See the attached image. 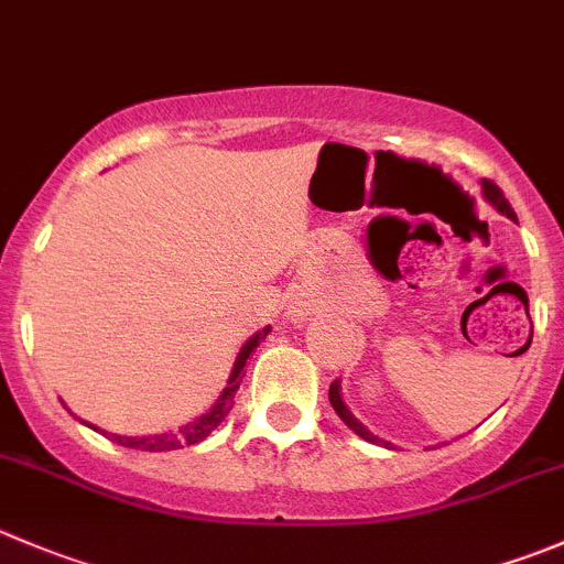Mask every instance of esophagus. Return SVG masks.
Segmentation results:
<instances>
[{
  "instance_id": "34e87169",
  "label": "esophagus",
  "mask_w": 564,
  "mask_h": 564,
  "mask_svg": "<svg viewBox=\"0 0 564 564\" xmlns=\"http://www.w3.org/2000/svg\"><path fill=\"white\" fill-rule=\"evenodd\" d=\"M311 314V308H294V316H300V319H303V316H308Z\"/></svg>"
}]
</instances>
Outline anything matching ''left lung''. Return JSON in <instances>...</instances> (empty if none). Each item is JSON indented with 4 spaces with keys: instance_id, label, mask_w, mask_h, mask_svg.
Instances as JSON below:
<instances>
[{
    "instance_id": "8db88e82",
    "label": "left lung",
    "mask_w": 564,
    "mask_h": 564,
    "mask_svg": "<svg viewBox=\"0 0 564 564\" xmlns=\"http://www.w3.org/2000/svg\"><path fill=\"white\" fill-rule=\"evenodd\" d=\"M482 198L488 200L490 206H494L496 212H499V215H507L510 217V220H516V212H512V206L507 204V198L505 195H501V189L496 187V184H490V182H482ZM327 397H330V404H333V410H336L338 413V419L344 421V424H347L349 430H352L355 435H358V438H364V441H369V444H375V446H386V449H397V446L391 444V441H382V438H377L375 433H371L369 427H366L364 421H358L355 419V413L352 410H349V404L344 402V393H341V380H336L330 386V391H327Z\"/></svg>"
}]
</instances>
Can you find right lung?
<instances>
[{
    "instance_id": "obj_1",
    "label": "right lung",
    "mask_w": 564,
    "mask_h": 564,
    "mask_svg": "<svg viewBox=\"0 0 564 564\" xmlns=\"http://www.w3.org/2000/svg\"><path fill=\"white\" fill-rule=\"evenodd\" d=\"M272 327H261L259 333H253V336L248 338V341L242 344V349H239L237 360H234L231 366V375H228L226 380V388L220 391V397L215 399V402L209 404V408L204 410V413L198 415V419L187 421V424H182L178 430H167V433H160V435H118V433H107V430H98L96 424H90V421H82L85 427L96 430V433L107 435L109 441H115V444L126 446V449H140V452H173V449H184V446H195L200 444V441H206L212 435V430L220 424L223 419L228 415V410L234 408V397H237L239 391V377H242V369L245 364H248V358L253 355V349L259 347L261 341H264L267 336H270Z\"/></svg>"
}]
</instances>
